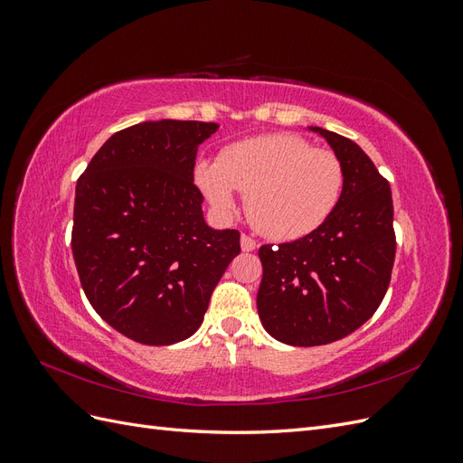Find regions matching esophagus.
<instances>
[{
    "instance_id": "esophagus-1",
    "label": "esophagus",
    "mask_w": 463,
    "mask_h": 463,
    "mask_svg": "<svg viewBox=\"0 0 463 463\" xmlns=\"http://www.w3.org/2000/svg\"><path fill=\"white\" fill-rule=\"evenodd\" d=\"M255 247H257V243H255V240L253 237H249V235H241V249L243 250H255Z\"/></svg>"
}]
</instances>
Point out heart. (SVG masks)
Returning <instances> with one entry per match:
<instances>
[{
	"instance_id": "obj_1",
	"label": "heart",
	"mask_w": 463,
	"mask_h": 463,
	"mask_svg": "<svg viewBox=\"0 0 463 463\" xmlns=\"http://www.w3.org/2000/svg\"><path fill=\"white\" fill-rule=\"evenodd\" d=\"M197 185L220 213L245 194L247 214L266 237L291 241L328 220L344 191V165L330 150L315 148L298 135H262L222 150L218 162H201Z\"/></svg>"
}]
</instances>
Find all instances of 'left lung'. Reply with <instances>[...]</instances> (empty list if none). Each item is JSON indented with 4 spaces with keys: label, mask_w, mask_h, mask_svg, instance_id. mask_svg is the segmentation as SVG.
<instances>
[{
    "label": "left lung",
    "mask_w": 463,
    "mask_h": 463,
    "mask_svg": "<svg viewBox=\"0 0 463 463\" xmlns=\"http://www.w3.org/2000/svg\"><path fill=\"white\" fill-rule=\"evenodd\" d=\"M344 165L338 206L320 228L291 243L262 245L257 309L264 330L288 345L345 338L373 317L396 255L388 181L349 138L309 125Z\"/></svg>",
    "instance_id": "obj_1"
}]
</instances>
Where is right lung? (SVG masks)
I'll use <instances>...</instances> for the list:
<instances>
[{"label":"right lung","instance_id":"add662e5","mask_svg":"<svg viewBox=\"0 0 463 463\" xmlns=\"http://www.w3.org/2000/svg\"><path fill=\"white\" fill-rule=\"evenodd\" d=\"M218 123L156 119L111 135L77 181L73 259L94 311L146 345L199 330L240 232L210 228L193 184Z\"/></svg>","mask_w":463,"mask_h":463}]
</instances>
